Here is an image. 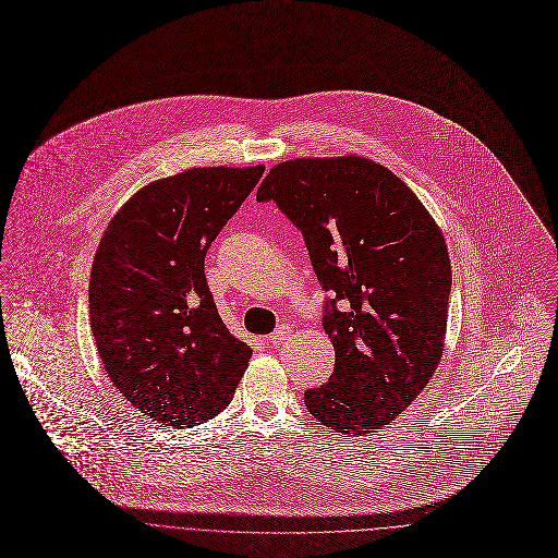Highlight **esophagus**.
Returning <instances> with one entry per match:
<instances>
[{
  "mask_svg": "<svg viewBox=\"0 0 558 558\" xmlns=\"http://www.w3.org/2000/svg\"><path fill=\"white\" fill-rule=\"evenodd\" d=\"M290 337H292V327H288V325H279L266 341H268L270 345H281V343H283V341H288Z\"/></svg>",
  "mask_w": 558,
  "mask_h": 558,
  "instance_id": "obj_1",
  "label": "esophagus"
}]
</instances>
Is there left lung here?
Here are the masks:
<instances>
[{
	"label": "left lung",
	"instance_id": "1",
	"mask_svg": "<svg viewBox=\"0 0 558 558\" xmlns=\"http://www.w3.org/2000/svg\"><path fill=\"white\" fill-rule=\"evenodd\" d=\"M303 233L329 301L333 345L327 383L307 389V411L337 435L363 437L400 415L444 354L451 259L417 195L387 167L350 154L275 165L257 189Z\"/></svg>",
	"mask_w": 558,
	"mask_h": 558
}]
</instances>
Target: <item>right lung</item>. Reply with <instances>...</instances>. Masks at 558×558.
<instances>
[{
    "instance_id": "obj_1",
    "label": "right lung",
    "mask_w": 558,
    "mask_h": 558,
    "mask_svg": "<svg viewBox=\"0 0 558 558\" xmlns=\"http://www.w3.org/2000/svg\"><path fill=\"white\" fill-rule=\"evenodd\" d=\"M264 173L193 167L136 191L107 225L89 275V325L114 387L167 426L225 411L253 356L221 320L204 257Z\"/></svg>"
}]
</instances>
